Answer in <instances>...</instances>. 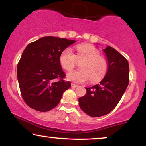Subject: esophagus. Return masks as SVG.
Segmentation results:
<instances>
[{
    "instance_id": "1",
    "label": "esophagus",
    "mask_w": 146,
    "mask_h": 146,
    "mask_svg": "<svg viewBox=\"0 0 146 146\" xmlns=\"http://www.w3.org/2000/svg\"><path fill=\"white\" fill-rule=\"evenodd\" d=\"M71 87H72V88H76V87H78V85H76V84H74L72 83V84H71Z\"/></svg>"
}]
</instances>
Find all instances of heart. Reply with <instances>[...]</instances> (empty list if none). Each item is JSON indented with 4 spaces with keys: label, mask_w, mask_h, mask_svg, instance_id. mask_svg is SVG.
<instances>
[{
    "label": "heart",
    "mask_w": 146,
    "mask_h": 146,
    "mask_svg": "<svg viewBox=\"0 0 146 146\" xmlns=\"http://www.w3.org/2000/svg\"><path fill=\"white\" fill-rule=\"evenodd\" d=\"M76 55L71 49L66 48L60 56V64L66 70H71L77 60L84 61L80 64L81 69L72 71L67 74L68 80L76 83L85 82L90 79L91 82H97L105 76L108 64L103 57L100 56L98 50L92 45L84 44L76 47Z\"/></svg>",
    "instance_id": "1"
}]
</instances>
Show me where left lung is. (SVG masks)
Listing matches in <instances>:
<instances>
[{"mask_svg":"<svg viewBox=\"0 0 146 146\" xmlns=\"http://www.w3.org/2000/svg\"><path fill=\"white\" fill-rule=\"evenodd\" d=\"M103 51L108 61L106 74L99 84L86 88V95L78 98L82 110L92 117L103 116L111 112L129 84V68L127 60L110 46Z\"/></svg>","mask_w":146,"mask_h":146,"instance_id":"1","label":"left lung"}]
</instances>
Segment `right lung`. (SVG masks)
Listing matches in <instances>:
<instances>
[{
	"label": "right lung",
	"mask_w": 146,
	"mask_h": 146,
	"mask_svg": "<svg viewBox=\"0 0 146 146\" xmlns=\"http://www.w3.org/2000/svg\"><path fill=\"white\" fill-rule=\"evenodd\" d=\"M76 42L46 36L26 47L17 66L20 90L26 104L36 111H50L58 104L64 92L71 86L60 64L63 50ZM59 78L58 81L55 79Z\"/></svg>",
	"instance_id": "obj_1"
}]
</instances>
